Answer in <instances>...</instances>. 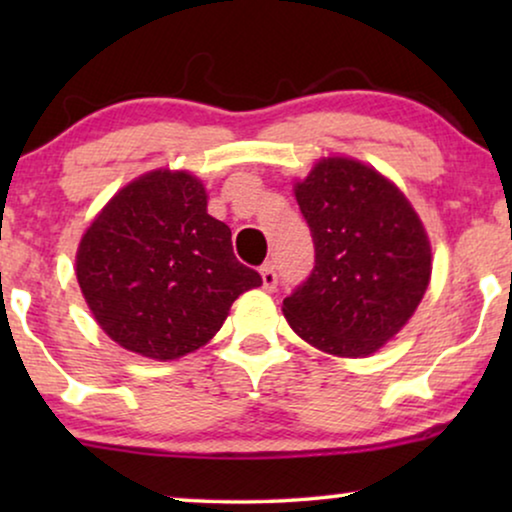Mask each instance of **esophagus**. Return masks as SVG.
Listing matches in <instances>:
<instances>
[{
    "label": "esophagus",
    "instance_id": "obj_1",
    "mask_svg": "<svg viewBox=\"0 0 512 512\" xmlns=\"http://www.w3.org/2000/svg\"><path fill=\"white\" fill-rule=\"evenodd\" d=\"M261 279H263V289L265 291H275L277 289V270L272 263H265L261 268Z\"/></svg>",
    "mask_w": 512,
    "mask_h": 512
}]
</instances>
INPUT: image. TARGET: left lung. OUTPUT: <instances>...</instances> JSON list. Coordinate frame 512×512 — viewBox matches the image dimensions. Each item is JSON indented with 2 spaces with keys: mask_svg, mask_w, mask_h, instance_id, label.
I'll return each mask as SVG.
<instances>
[{
  "mask_svg": "<svg viewBox=\"0 0 512 512\" xmlns=\"http://www.w3.org/2000/svg\"><path fill=\"white\" fill-rule=\"evenodd\" d=\"M310 226L314 270L284 317L305 342L335 356H368L422 303L431 244L408 198L373 167L324 158L296 184Z\"/></svg>",
  "mask_w": 512,
  "mask_h": 512,
  "instance_id": "left-lung-1",
  "label": "left lung"
}]
</instances>
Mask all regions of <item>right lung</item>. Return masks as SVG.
Here are the masks:
<instances>
[{
  "instance_id": "add662e5",
  "label": "right lung",
  "mask_w": 512,
  "mask_h": 512,
  "mask_svg": "<svg viewBox=\"0 0 512 512\" xmlns=\"http://www.w3.org/2000/svg\"><path fill=\"white\" fill-rule=\"evenodd\" d=\"M76 279L111 340L172 361L214 338L230 305L261 286L188 172L153 170L111 198L76 251Z\"/></svg>"
}]
</instances>
